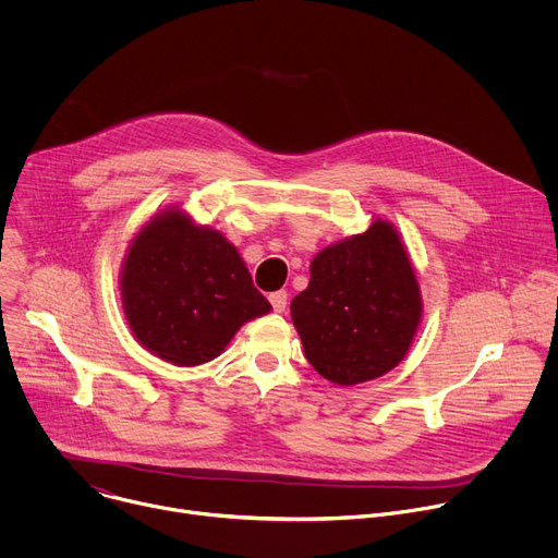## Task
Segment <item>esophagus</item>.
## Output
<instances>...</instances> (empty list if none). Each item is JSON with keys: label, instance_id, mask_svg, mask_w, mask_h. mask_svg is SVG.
<instances>
[{"label": "esophagus", "instance_id": "obj_1", "mask_svg": "<svg viewBox=\"0 0 558 558\" xmlns=\"http://www.w3.org/2000/svg\"><path fill=\"white\" fill-rule=\"evenodd\" d=\"M269 302H271L276 313H284V308H287V291H274L269 295Z\"/></svg>", "mask_w": 558, "mask_h": 558}]
</instances>
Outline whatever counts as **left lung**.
Segmentation results:
<instances>
[{"mask_svg":"<svg viewBox=\"0 0 558 558\" xmlns=\"http://www.w3.org/2000/svg\"><path fill=\"white\" fill-rule=\"evenodd\" d=\"M422 311L402 235L381 218L317 254L308 287L291 300L308 364L338 386L381 377L400 364Z\"/></svg>","mask_w":558,"mask_h":558,"instance_id":"1","label":"left lung"}]
</instances>
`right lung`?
Here are the masks:
<instances>
[{
  "label": "right lung",
  "instance_id": "obj_1",
  "mask_svg": "<svg viewBox=\"0 0 558 558\" xmlns=\"http://www.w3.org/2000/svg\"><path fill=\"white\" fill-rule=\"evenodd\" d=\"M119 284L138 344L177 366L218 357L238 329L271 311L238 250L179 207L132 238Z\"/></svg>",
  "mask_w": 558,
  "mask_h": 558
}]
</instances>
